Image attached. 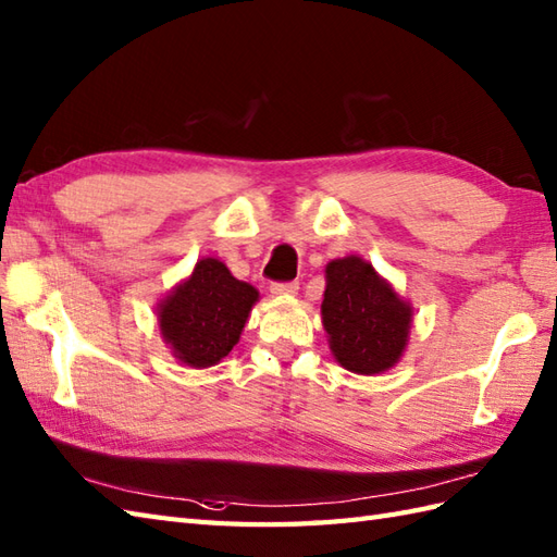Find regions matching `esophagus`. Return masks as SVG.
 <instances>
[{
	"mask_svg": "<svg viewBox=\"0 0 557 557\" xmlns=\"http://www.w3.org/2000/svg\"><path fill=\"white\" fill-rule=\"evenodd\" d=\"M299 292V282H273L270 284V294L275 296H294Z\"/></svg>",
	"mask_w": 557,
	"mask_h": 557,
	"instance_id": "obj_1",
	"label": "esophagus"
}]
</instances>
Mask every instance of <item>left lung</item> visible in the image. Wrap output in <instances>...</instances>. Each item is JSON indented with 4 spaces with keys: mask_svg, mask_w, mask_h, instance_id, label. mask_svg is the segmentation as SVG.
<instances>
[{
    "mask_svg": "<svg viewBox=\"0 0 557 557\" xmlns=\"http://www.w3.org/2000/svg\"><path fill=\"white\" fill-rule=\"evenodd\" d=\"M322 325L342 368L358 374L389 370L408 342L410 306L356 256L327 265Z\"/></svg>",
    "mask_w": 557,
    "mask_h": 557,
    "instance_id": "8db88e82",
    "label": "left lung"
}]
</instances>
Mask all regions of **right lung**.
Listing matches in <instances>:
<instances>
[{"mask_svg": "<svg viewBox=\"0 0 557 557\" xmlns=\"http://www.w3.org/2000/svg\"><path fill=\"white\" fill-rule=\"evenodd\" d=\"M256 301L251 284L232 277L218 258H203L191 277L161 304V334L183 363L211 368L239 342Z\"/></svg>", "mask_w": 557, "mask_h": 557, "instance_id": "right-lung-1", "label": "right lung"}]
</instances>
